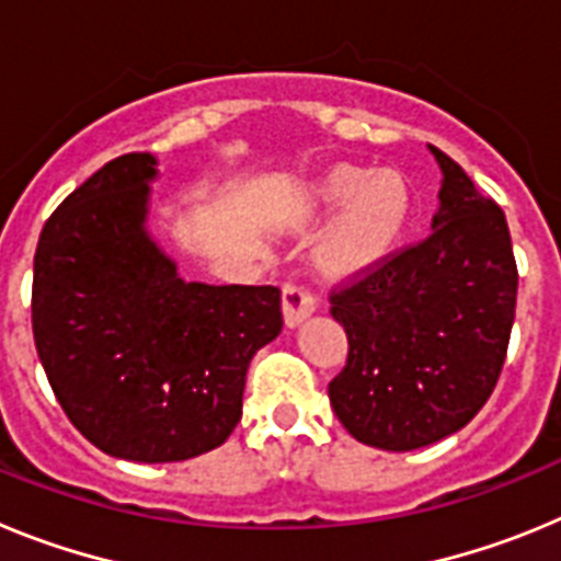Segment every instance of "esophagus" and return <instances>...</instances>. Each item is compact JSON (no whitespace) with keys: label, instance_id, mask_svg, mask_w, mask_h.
I'll return each instance as SVG.
<instances>
[{"label":"esophagus","instance_id":"34e87169","mask_svg":"<svg viewBox=\"0 0 561 561\" xmlns=\"http://www.w3.org/2000/svg\"><path fill=\"white\" fill-rule=\"evenodd\" d=\"M317 309V297L311 295L309 289L297 284H286L284 286V320L289 329L300 325L304 320H309Z\"/></svg>","mask_w":561,"mask_h":561}]
</instances>
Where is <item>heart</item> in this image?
Masks as SVG:
<instances>
[{
    "label": "heart",
    "instance_id": "heart-1",
    "mask_svg": "<svg viewBox=\"0 0 561 561\" xmlns=\"http://www.w3.org/2000/svg\"><path fill=\"white\" fill-rule=\"evenodd\" d=\"M309 221L336 219L320 247L329 275L351 277L376 270L401 247L413 219V191L393 168L336 165L300 196Z\"/></svg>",
    "mask_w": 561,
    "mask_h": 561
}]
</instances>
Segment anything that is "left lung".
Masks as SVG:
<instances>
[{"instance_id": "left-lung-1", "label": "left lung", "mask_w": 561, "mask_h": 561, "mask_svg": "<svg viewBox=\"0 0 561 561\" xmlns=\"http://www.w3.org/2000/svg\"><path fill=\"white\" fill-rule=\"evenodd\" d=\"M444 180L433 232L331 295L348 362L329 385L342 427L388 453L458 433L492 396L517 306L505 216L430 146Z\"/></svg>"}]
</instances>
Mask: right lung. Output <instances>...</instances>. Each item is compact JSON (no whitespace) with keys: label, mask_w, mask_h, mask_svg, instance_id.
Returning a JSON list of instances; mask_svg holds the SVG:
<instances>
[{"label":"right lung","mask_w":561,"mask_h":561,"mask_svg":"<svg viewBox=\"0 0 561 561\" xmlns=\"http://www.w3.org/2000/svg\"><path fill=\"white\" fill-rule=\"evenodd\" d=\"M157 157L123 153L44 225L33 336L67 419L101 453L173 463L241 421L252 356L284 329L275 286L185 280L148 230Z\"/></svg>","instance_id":"add662e5"}]
</instances>
